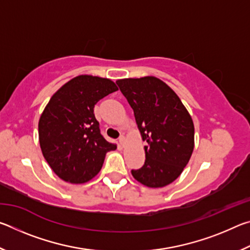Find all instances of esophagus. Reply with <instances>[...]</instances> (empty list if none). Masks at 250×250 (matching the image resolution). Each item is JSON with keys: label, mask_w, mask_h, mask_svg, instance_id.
I'll return each instance as SVG.
<instances>
[{"label": "esophagus", "mask_w": 250, "mask_h": 250, "mask_svg": "<svg viewBox=\"0 0 250 250\" xmlns=\"http://www.w3.org/2000/svg\"><path fill=\"white\" fill-rule=\"evenodd\" d=\"M125 135H120L119 137V143L120 145L124 146H125Z\"/></svg>", "instance_id": "1"}]
</instances>
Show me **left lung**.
<instances>
[{
  "label": "left lung",
  "mask_w": 250,
  "mask_h": 250,
  "mask_svg": "<svg viewBox=\"0 0 250 250\" xmlns=\"http://www.w3.org/2000/svg\"><path fill=\"white\" fill-rule=\"evenodd\" d=\"M140 130L146 162L131 173L147 188H163L175 181L188 163L194 149L191 116L174 91L156 77L117 80Z\"/></svg>",
  "instance_id": "1"
}]
</instances>
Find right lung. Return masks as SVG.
I'll return each instance as SVG.
<instances>
[{"label": "right lung", "mask_w": 250, "mask_h": 250, "mask_svg": "<svg viewBox=\"0 0 250 250\" xmlns=\"http://www.w3.org/2000/svg\"><path fill=\"white\" fill-rule=\"evenodd\" d=\"M118 90L107 78L80 75L55 92L39 122L42 152L52 170L73 184L90 181L103 167L105 153L117 146L100 133L94 108Z\"/></svg>", "instance_id": "add662e5"}]
</instances>
